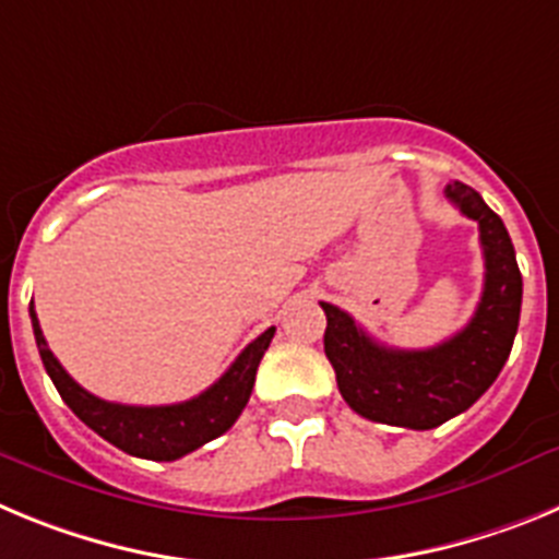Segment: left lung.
Masks as SVG:
<instances>
[{
  "instance_id": "8db88e82",
  "label": "left lung",
  "mask_w": 559,
  "mask_h": 559,
  "mask_svg": "<svg viewBox=\"0 0 559 559\" xmlns=\"http://www.w3.org/2000/svg\"><path fill=\"white\" fill-rule=\"evenodd\" d=\"M445 195L476 221L484 251L481 302L467 328L437 347L394 349L364 333L349 313L322 302L324 355L335 369L341 397L372 423L414 431L442 426L467 412L510 358L523 296L510 231L473 187L453 181Z\"/></svg>"
}]
</instances>
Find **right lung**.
I'll use <instances>...</instances> for the list:
<instances>
[{
	"mask_svg": "<svg viewBox=\"0 0 559 559\" xmlns=\"http://www.w3.org/2000/svg\"><path fill=\"white\" fill-rule=\"evenodd\" d=\"M29 319H33V333H36L44 369L56 383L63 403L106 442L131 456L153 459V462H173V459L187 456L235 426V419L240 417L254 389L257 367L274 338V328L257 335L249 347L237 355L235 364L199 397L173 403V406H122V403L95 397L69 378L67 369L58 364L44 341L33 305H29Z\"/></svg>",
	"mask_w": 559,
	"mask_h": 559,
	"instance_id": "right-lung-1",
	"label": "right lung"
}]
</instances>
